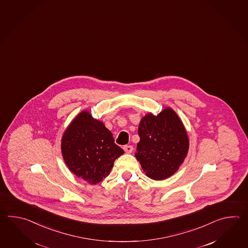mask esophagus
Wrapping results in <instances>:
<instances>
[{
    "instance_id": "34e87169",
    "label": "esophagus",
    "mask_w": 248,
    "mask_h": 248,
    "mask_svg": "<svg viewBox=\"0 0 248 248\" xmlns=\"http://www.w3.org/2000/svg\"><path fill=\"white\" fill-rule=\"evenodd\" d=\"M123 150L125 151V153H131L133 152V150H134V148L132 145H125L124 147H123Z\"/></svg>"
}]
</instances>
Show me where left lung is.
I'll use <instances>...</instances> for the list:
<instances>
[{
  "label": "left lung",
  "instance_id": "1",
  "mask_svg": "<svg viewBox=\"0 0 248 248\" xmlns=\"http://www.w3.org/2000/svg\"><path fill=\"white\" fill-rule=\"evenodd\" d=\"M140 141L135 156L151 179L170 177L187 157L190 142L185 125L170 107L157 115L149 112L138 126Z\"/></svg>",
  "mask_w": 248,
  "mask_h": 248
}]
</instances>
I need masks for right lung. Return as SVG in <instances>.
I'll use <instances>...</instances> for the list:
<instances>
[{
	"label": "right lung",
	"mask_w": 248,
	"mask_h": 248,
	"mask_svg": "<svg viewBox=\"0 0 248 248\" xmlns=\"http://www.w3.org/2000/svg\"><path fill=\"white\" fill-rule=\"evenodd\" d=\"M61 152L69 170L90 185L108 176L115 159L124 153L105 123L88 110L76 115L63 132Z\"/></svg>",
	"instance_id": "add662e5"
}]
</instances>
